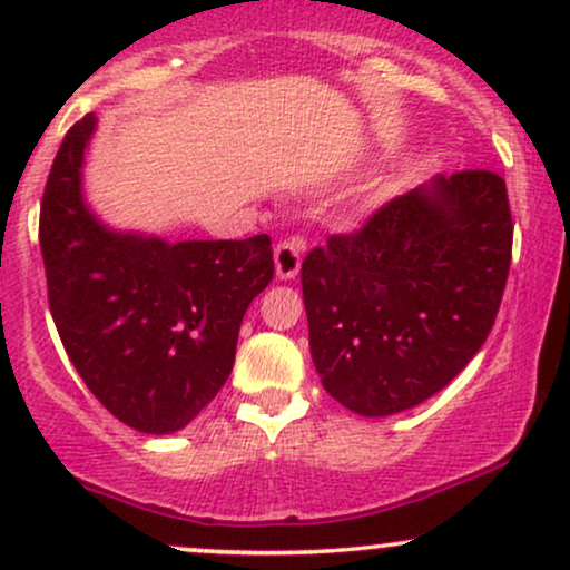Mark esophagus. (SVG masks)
Here are the masks:
<instances>
[{
  "mask_svg": "<svg viewBox=\"0 0 570 570\" xmlns=\"http://www.w3.org/2000/svg\"><path fill=\"white\" fill-rule=\"evenodd\" d=\"M305 240L303 238H284L276 246V276L281 281H292L303 265Z\"/></svg>",
  "mask_w": 570,
  "mask_h": 570,
  "instance_id": "esophagus-1",
  "label": "esophagus"
}]
</instances>
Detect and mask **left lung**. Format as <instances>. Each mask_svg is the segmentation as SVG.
Masks as SVG:
<instances>
[{"label": "left lung", "instance_id": "obj_1", "mask_svg": "<svg viewBox=\"0 0 570 570\" xmlns=\"http://www.w3.org/2000/svg\"><path fill=\"white\" fill-rule=\"evenodd\" d=\"M512 233L507 181L480 168L440 174L313 248L299 276L326 394L383 417L442 391L493 330Z\"/></svg>", "mask_w": 570, "mask_h": 570}]
</instances>
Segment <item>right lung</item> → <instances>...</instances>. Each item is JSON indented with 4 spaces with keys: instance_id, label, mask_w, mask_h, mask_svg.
Returning a JSON list of instances; mask_svg holds the SVG:
<instances>
[{
    "instance_id": "obj_1",
    "label": "right lung",
    "mask_w": 570,
    "mask_h": 570,
    "mask_svg": "<svg viewBox=\"0 0 570 570\" xmlns=\"http://www.w3.org/2000/svg\"><path fill=\"white\" fill-rule=\"evenodd\" d=\"M96 115L69 128L39 212L58 335L85 385L144 434L185 429L230 377L246 307L271 284L267 235L179 240L117 233L82 200Z\"/></svg>"
}]
</instances>
